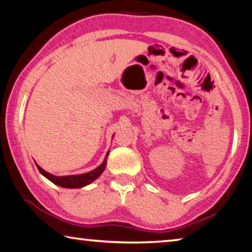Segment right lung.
Returning <instances> with one entry per match:
<instances>
[{"instance_id":"right-lung-1","label":"right lung","mask_w":252,"mask_h":252,"mask_svg":"<svg viewBox=\"0 0 252 252\" xmlns=\"http://www.w3.org/2000/svg\"><path fill=\"white\" fill-rule=\"evenodd\" d=\"M108 155H109V152L106 153V157H108ZM106 157L103 161V163H102L100 167H97L96 169L93 170V171H90L88 173H83V174H78V176L55 177V176H53V174L44 171V170L41 167H39L37 164H36V167H37V169H39L40 173L43 174L46 179H49V180L51 182H53L54 185L62 187V188H82L84 186L89 185V183H91L92 181H94L96 178L100 177V174L103 172V170L105 169Z\"/></svg>"}]
</instances>
